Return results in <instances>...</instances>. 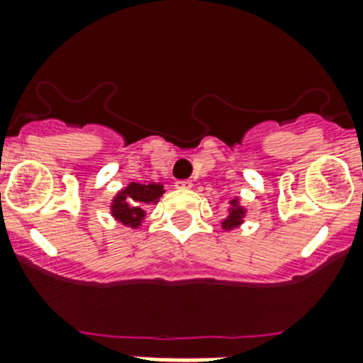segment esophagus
Listing matches in <instances>:
<instances>
[{
    "label": "esophagus",
    "mask_w": 363,
    "mask_h": 363,
    "mask_svg": "<svg viewBox=\"0 0 363 363\" xmlns=\"http://www.w3.org/2000/svg\"><path fill=\"white\" fill-rule=\"evenodd\" d=\"M175 186L177 188H192V181H188V179H184V181H177Z\"/></svg>",
    "instance_id": "1"
}]
</instances>
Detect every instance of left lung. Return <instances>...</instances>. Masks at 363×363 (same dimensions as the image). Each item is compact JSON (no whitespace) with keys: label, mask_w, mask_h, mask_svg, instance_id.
I'll return each instance as SVG.
<instances>
[{"label":"left lung","mask_w":363,"mask_h":363,"mask_svg":"<svg viewBox=\"0 0 363 363\" xmlns=\"http://www.w3.org/2000/svg\"><path fill=\"white\" fill-rule=\"evenodd\" d=\"M230 209H228V216L222 220V230H233V228H238L242 224V218H245V207H241L239 203V198L230 199Z\"/></svg>","instance_id":"1"}]
</instances>
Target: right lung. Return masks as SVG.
I'll use <instances>...</instances> for the list:
<instances>
[{
  "label": "right lung",
  "mask_w": 363,
  "mask_h": 363,
  "mask_svg": "<svg viewBox=\"0 0 363 363\" xmlns=\"http://www.w3.org/2000/svg\"><path fill=\"white\" fill-rule=\"evenodd\" d=\"M162 194H164V186L160 182H152V184L130 182L113 198L111 215L121 224L135 230L145 220V207L150 203H158Z\"/></svg>",
  "instance_id": "right-lung-1"
}]
</instances>
